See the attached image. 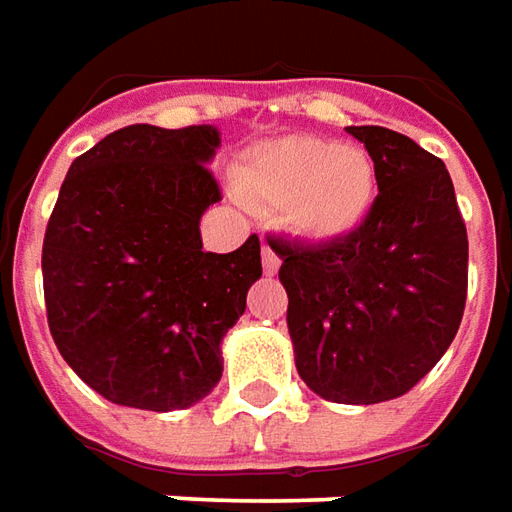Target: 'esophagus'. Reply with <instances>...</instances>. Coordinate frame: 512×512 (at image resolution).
Instances as JSON below:
<instances>
[{"instance_id": "obj_1", "label": "esophagus", "mask_w": 512, "mask_h": 512, "mask_svg": "<svg viewBox=\"0 0 512 512\" xmlns=\"http://www.w3.org/2000/svg\"><path fill=\"white\" fill-rule=\"evenodd\" d=\"M262 267L267 276H276L278 267H281V259H278V253L270 245H264L262 248Z\"/></svg>"}]
</instances>
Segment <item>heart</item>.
<instances>
[{"label": "heart", "mask_w": 512, "mask_h": 512, "mask_svg": "<svg viewBox=\"0 0 512 512\" xmlns=\"http://www.w3.org/2000/svg\"><path fill=\"white\" fill-rule=\"evenodd\" d=\"M245 200L281 206L292 234L337 242L365 222L376 197V169L357 147L295 136L267 144L239 169Z\"/></svg>", "instance_id": "obj_1"}]
</instances>
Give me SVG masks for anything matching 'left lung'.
Returning <instances> with one entry per match:
<instances>
[{"instance_id":"8db88e82","label":"left lung","mask_w":512,"mask_h":512,"mask_svg":"<svg viewBox=\"0 0 512 512\" xmlns=\"http://www.w3.org/2000/svg\"><path fill=\"white\" fill-rule=\"evenodd\" d=\"M345 130L376 169L365 222L337 242L270 248L306 387L334 404H379L421 382L460 329L468 234L438 155L379 125Z\"/></svg>"}]
</instances>
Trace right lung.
Returning a JSON list of instances; mask_svg holds the SVG:
<instances>
[{
	"label": "right lung",
	"instance_id": "1",
	"mask_svg": "<svg viewBox=\"0 0 512 512\" xmlns=\"http://www.w3.org/2000/svg\"><path fill=\"white\" fill-rule=\"evenodd\" d=\"M211 125H130L77 155L49 217L41 270L52 340L102 398L169 412L222 376V337L262 276L259 236L209 253L200 217L220 200Z\"/></svg>",
	"mask_w": 512,
	"mask_h": 512
}]
</instances>
